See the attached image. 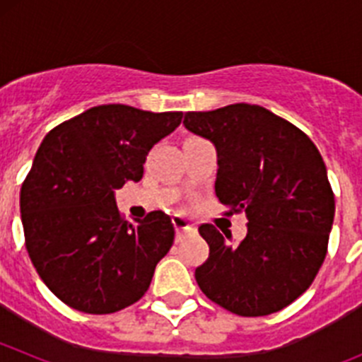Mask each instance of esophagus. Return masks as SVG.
Here are the masks:
<instances>
[{"label":"esophagus","mask_w":362,"mask_h":362,"mask_svg":"<svg viewBox=\"0 0 362 362\" xmlns=\"http://www.w3.org/2000/svg\"><path fill=\"white\" fill-rule=\"evenodd\" d=\"M172 223H174L175 239H177V241H183V238L187 235V233L196 232V226L192 225V221H188L187 217L175 216L174 219H172Z\"/></svg>","instance_id":"1"}]
</instances>
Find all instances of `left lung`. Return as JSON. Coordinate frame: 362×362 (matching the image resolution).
Returning a JSON list of instances; mask_svg holds the SVG:
<instances>
[{
    "mask_svg": "<svg viewBox=\"0 0 362 362\" xmlns=\"http://www.w3.org/2000/svg\"><path fill=\"white\" fill-rule=\"evenodd\" d=\"M183 124L216 146V196L226 216L248 219L239 245L199 226L210 246L196 268L199 288L243 317L279 312L310 288L328 250L335 199L317 146L259 105L187 112Z\"/></svg>",
    "mask_w": 362,
    "mask_h": 362,
    "instance_id": "1",
    "label": "left lung"
}]
</instances>
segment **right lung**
Instances as JSON below:
<instances>
[{
    "mask_svg": "<svg viewBox=\"0 0 362 362\" xmlns=\"http://www.w3.org/2000/svg\"><path fill=\"white\" fill-rule=\"evenodd\" d=\"M183 112L99 105L57 124L37 148L19 194L25 245L50 292L85 313H114L141 299L170 250L161 210L124 221L114 190L143 177L150 148Z\"/></svg>",
    "mask_w": 362,
    "mask_h": 362,
    "instance_id": "add662e5",
    "label": "right lung"
}]
</instances>
